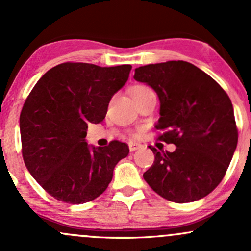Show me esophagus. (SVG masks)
I'll return each mask as SVG.
<instances>
[{
  "label": "esophagus",
  "mask_w": 251,
  "mask_h": 251,
  "mask_svg": "<svg viewBox=\"0 0 251 251\" xmlns=\"http://www.w3.org/2000/svg\"><path fill=\"white\" fill-rule=\"evenodd\" d=\"M142 144H139V143H135V142H129L128 143V148H129V151L131 152H133V151H135V150H139L140 148H142Z\"/></svg>",
  "instance_id": "34e87169"
}]
</instances>
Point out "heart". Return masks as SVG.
Returning <instances> with one entry per match:
<instances>
[{
	"label": "heart",
	"instance_id": "b5f03b06",
	"mask_svg": "<svg viewBox=\"0 0 251 251\" xmlns=\"http://www.w3.org/2000/svg\"><path fill=\"white\" fill-rule=\"evenodd\" d=\"M151 89H150L149 87H146V86H135V87L132 88V97L135 98V97H139L142 96V94L146 93V92H150Z\"/></svg>",
	"mask_w": 251,
	"mask_h": 251
}]
</instances>
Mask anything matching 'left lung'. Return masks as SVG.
Segmentation results:
<instances>
[{
    "instance_id": "8db88e82",
    "label": "left lung",
    "mask_w": 251,
    "mask_h": 251,
    "mask_svg": "<svg viewBox=\"0 0 251 251\" xmlns=\"http://www.w3.org/2000/svg\"><path fill=\"white\" fill-rule=\"evenodd\" d=\"M134 79L149 85L160 101L154 127L159 139L175 144L174 152L154 153L144 179L153 191L175 203L205 197L226 175L237 146L234 108L224 89L186 61L135 68Z\"/></svg>"
}]
</instances>
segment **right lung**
Masks as SVG:
<instances>
[{
  "label": "right lung",
  "instance_id": "right-lung-1",
  "mask_svg": "<svg viewBox=\"0 0 251 251\" xmlns=\"http://www.w3.org/2000/svg\"><path fill=\"white\" fill-rule=\"evenodd\" d=\"M131 65L100 67L65 62L36 82L20 116L22 155L28 171L57 201L83 204L107 189L127 144L105 148L86 142L88 124L105 119L112 97L127 81Z\"/></svg>",
  "mask_w": 251,
  "mask_h": 251
}]
</instances>
